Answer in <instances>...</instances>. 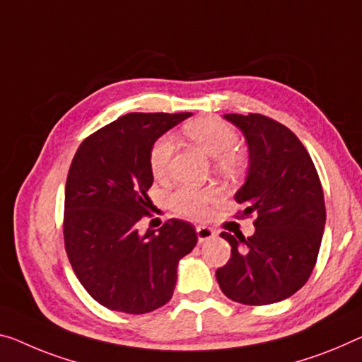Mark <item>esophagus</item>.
<instances>
[{
    "instance_id": "1",
    "label": "esophagus",
    "mask_w": 362,
    "mask_h": 362,
    "mask_svg": "<svg viewBox=\"0 0 362 362\" xmlns=\"http://www.w3.org/2000/svg\"><path fill=\"white\" fill-rule=\"evenodd\" d=\"M196 230H197V239L200 244L210 241V239L215 238V235H216L212 228H209V226H197Z\"/></svg>"
}]
</instances>
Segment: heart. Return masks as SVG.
Returning <instances> with one entry per match:
<instances>
[{
    "label": "heart",
    "instance_id": "1",
    "mask_svg": "<svg viewBox=\"0 0 362 362\" xmlns=\"http://www.w3.org/2000/svg\"><path fill=\"white\" fill-rule=\"evenodd\" d=\"M185 134L194 144L204 150L210 158L215 160V166L221 173H236L243 168L244 157L238 152V134L231 126L215 118H204L192 121L185 126ZM173 141L163 136L152 146L150 150V170L155 177L165 176L168 163L173 155ZM216 199V192L212 189H196L182 186L171 196V205L176 212L192 218H202L207 215L209 205Z\"/></svg>",
    "mask_w": 362,
    "mask_h": 362
}]
</instances>
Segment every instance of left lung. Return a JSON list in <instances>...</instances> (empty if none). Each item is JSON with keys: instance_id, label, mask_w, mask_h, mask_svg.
Returning a JSON list of instances; mask_svg holds the SVG:
<instances>
[{"instance_id": "8db88e82", "label": "left lung", "mask_w": 362, "mask_h": 362, "mask_svg": "<svg viewBox=\"0 0 362 362\" xmlns=\"http://www.w3.org/2000/svg\"><path fill=\"white\" fill-rule=\"evenodd\" d=\"M244 134L249 168L235 200L255 214L251 238L221 233L231 246L216 281L233 301L274 304L293 296L314 270L325 228L324 191L301 141L262 115H225Z\"/></svg>"}]
</instances>
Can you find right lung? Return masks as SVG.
<instances>
[{"instance_id": "obj_1", "label": "right lung", "mask_w": 362, "mask_h": 362, "mask_svg": "<svg viewBox=\"0 0 362 362\" xmlns=\"http://www.w3.org/2000/svg\"><path fill=\"white\" fill-rule=\"evenodd\" d=\"M192 113H129L88 136L72 158L64 192V246L76 276L105 308L146 314L173 296L180 260L197 244L191 223L171 218L139 235L150 215L148 157Z\"/></svg>"}]
</instances>
